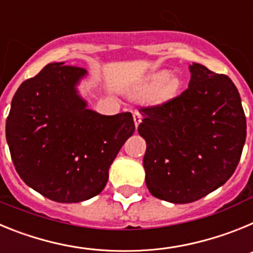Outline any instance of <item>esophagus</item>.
Segmentation results:
<instances>
[{
    "mask_svg": "<svg viewBox=\"0 0 253 253\" xmlns=\"http://www.w3.org/2000/svg\"><path fill=\"white\" fill-rule=\"evenodd\" d=\"M133 118H134V124H135V126H138V125L142 123V115H140L139 111H134Z\"/></svg>",
    "mask_w": 253,
    "mask_h": 253,
    "instance_id": "obj_1",
    "label": "esophagus"
}]
</instances>
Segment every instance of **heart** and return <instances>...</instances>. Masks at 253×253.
Here are the masks:
<instances>
[{
	"mask_svg": "<svg viewBox=\"0 0 253 253\" xmlns=\"http://www.w3.org/2000/svg\"><path fill=\"white\" fill-rule=\"evenodd\" d=\"M181 88V80L178 76L169 75L167 71L156 72L143 81L138 87L137 96L148 97L153 95L154 102H166L173 99Z\"/></svg>",
	"mask_w": 253,
	"mask_h": 253,
	"instance_id": "1",
	"label": "heart"
}]
</instances>
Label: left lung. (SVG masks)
Here are the masks:
<instances>
[{"instance_id":"1","label":"left lung","mask_w":253,"mask_h":253,"mask_svg":"<svg viewBox=\"0 0 253 253\" xmlns=\"http://www.w3.org/2000/svg\"><path fill=\"white\" fill-rule=\"evenodd\" d=\"M189 87L158 106L142 109L138 133L149 193L187 204L224 185L240 162L246 116L232 80L203 64L189 67Z\"/></svg>"}]
</instances>
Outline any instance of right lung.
I'll return each instance as SVG.
<instances>
[{
  "mask_svg": "<svg viewBox=\"0 0 253 253\" xmlns=\"http://www.w3.org/2000/svg\"><path fill=\"white\" fill-rule=\"evenodd\" d=\"M81 67L49 63L22 82L11 102L6 139L22 181L58 203L99 195L109 169L135 130L130 113L101 115L87 107L77 86Z\"/></svg>",
  "mask_w": 253,
  "mask_h": 253,
  "instance_id": "obj_1",
  "label": "right lung"
}]
</instances>
